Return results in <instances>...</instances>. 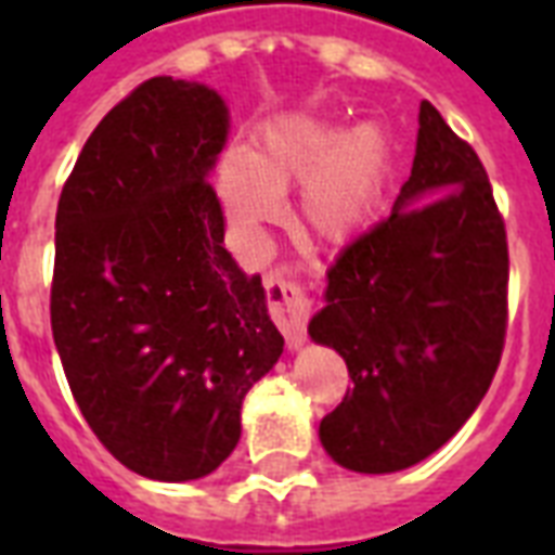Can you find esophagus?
Segmentation results:
<instances>
[{
	"label": "esophagus",
	"mask_w": 555,
	"mask_h": 555,
	"mask_svg": "<svg viewBox=\"0 0 555 555\" xmlns=\"http://www.w3.org/2000/svg\"><path fill=\"white\" fill-rule=\"evenodd\" d=\"M268 287V305L270 317L285 334L287 346L299 348L305 343V328H308V317H311V296L305 291L299 279H294L285 270H276L264 279Z\"/></svg>",
	"instance_id": "esophagus-1"
}]
</instances>
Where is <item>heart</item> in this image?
I'll use <instances>...</instances> for the list:
<instances>
[{
    "label": "heart",
    "mask_w": 555,
    "mask_h": 555,
    "mask_svg": "<svg viewBox=\"0 0 555 555\" xmlns=\"http://www.w3.org/2000/svg\"><path fill=\"white\" fill-rule=\"evenodd\" d=\"M391 169V141L377 124L343 132L322 117H285L261 132L247 158L233 155L218 176L227 216L247 233L279 218V198L302 190L299 227L325 247H343L374 216Z\"/></svg>",
    "instance_id": "obj_1"
}]
</instances>
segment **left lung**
I'll list each match as a JSON object with an SVG mask.
<instances>
[{"instance_id":"left-lung-1","label":"left lung","mask_w":555,"mask_h":555,"mask_svg":"<svg viewBox=\"0 0 555 555\" xmlns=\"http://www.w3.org/2000/svg\"><path fill=\"white\" fill-rule=\"evenodd\" d=\"M417 120L391 216L339 253L308 325L354 383L320 423L325 452L354 473L438 452L483 400L507 337V230L487 169L429 100Z\"/></svg>"}]
</instances>
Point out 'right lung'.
Wrapping results in <instances>:
<instances>
[{
	"label": "right lung",
	"instance_id": "1",
	"mask_svg": "<svg viewBox=\"0 0 555 555\" xmlns=\"http://www.w3.org/2000/svg\"><path fill=\"white\" fill-rule=\"evenodd\" d=\"M224 100L152 77L82 146L56 204L51 331L82 417L132 473L195 481L242 438V400L285 339L224 247L207 181Z\"/></svg>",
	"mask_w": 555,
	"mask_h": 555
}]
</instances>
